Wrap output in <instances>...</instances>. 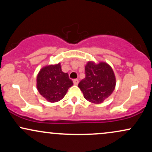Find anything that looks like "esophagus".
<instances>
[{
  "instance_id": "1",
  "label": "esophagus",
  "mask_w": 152,
  "mask_h": 152,
  "mask_svg": "<svg viewBox=\"0 0 152 152\" xmlns=\"http://www.w3.org/2000/svg\"><path fill=\"white\" fill-rule=\"evenodd\" d=\"M73 82H74V84L75 85H77L78 83V80L76 78V79H74L73 80Z\"/></svg>"
}]
</instances>
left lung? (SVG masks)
<instances>
[{"label":"left lung","mask_w":152,"mask_h":152,"mask_svg":"<svg viewBox=\"0 0 152 152\" xmlns=\"http://www.w3.org/2000/svg\"><path fill=\"white\" fill-rule=\"evenodd\" d=\"M86 77L78 83L83 96L88 102L101 104L114 91L116 78L111 66L104 62H88L85 66Z\"/></svg>","instance_id":"8db88e82"}]
</instances>
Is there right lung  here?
I'll return each mask as SVG.
<instances>
[{
  "label": "right lung",
  "mask_w": 152,
  "mask_h": 152,
  "mask_svg": "<svg viewBox=\"0 0 152 152\" xmlns=\"http://www.w3.org/2000/svg\"><path fill=\"white\" fill-rule=\"evenodd\" d=\"M72 85L73 81L67 73L63 72L60 64L43 67L37 76L38 91L49 102L61 100Z\"/></svg>",
  "instance_id": "1"
}]
</instances>
